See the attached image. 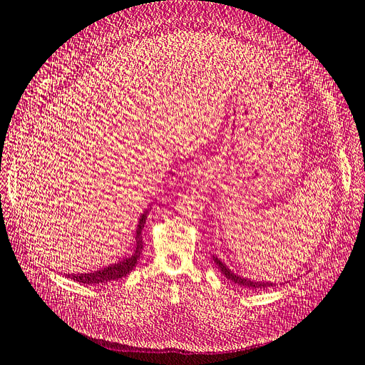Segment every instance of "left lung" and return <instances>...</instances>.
I'll return each mask as SVG.
<instances>
[{
    "label": "left lung",
    "mask_w": 365,
    "mask_h": 365,
    "mask_svg": "<svg viewBox=\"0 0 365 365\" xmlns=\"http://www.w3.org/2000/svg\"><path fill=\"white\" fill-rule=\"evenodd\" d=\"M213 261H215V264L217 265V268L220 270V273L224 274L227 279H230L231 282H234V283H237V284H240V287H245V288H252V289H258V288H267V287H273L274 283H272V282H253V280H249V279H246V277H242V276H239V274H234L230 268L225 265V264H222V261L220 259H217L216 257H213Z\"/></svg>",
    "instance_id": "left-lung-1"
}]
</instances>
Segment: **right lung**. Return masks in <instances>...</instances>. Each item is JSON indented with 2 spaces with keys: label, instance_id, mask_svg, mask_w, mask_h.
<instances>
[{
  "label": "right lung",
  "instance_id": "obj_1",
  "mask_svg": "<svg viewBox=\"0 0 365 365\" xmlns=\"http://www.w3.org/2000/svg\"><path fill=\"white\" fill-rule=\"evenodd\" d=\"M148 210L141 215L140 220H138V225H137V232H135V250L131 257H128L126 259L113 264V265H108L103 270L98 272H93V273H82V274H67V277L76 280V282H81L85 284H98V283H107L110 280H116L120 277H125L126 274H130V272L135 267L140 255H141V250H143V240H141V231L145 228L146 224V219H148Z\"/></svg>",
  "mask_w": 365,
  "mask_h": 365
}]
</instances>
